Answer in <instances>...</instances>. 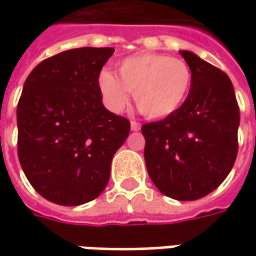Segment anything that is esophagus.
<instances>
[{
	"instance_id": "1",
	"label": "esophagus",
	"mask_w": 256,
	"mask_h": 256,
	"mask_svg": "<svg viewBox=\"0 0 256 256\" xmlns=\"http://www.w3.org/2000/svg\"><path fill=\"white\" fill-rule=\"evenodd\" d=\"M141 130V124L131 121V131H140Z\"/></svg>"
}]
</instances>
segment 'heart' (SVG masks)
<instances>
[{
  "label": "heart",
  "instance_id": "b5f03b06",
  "mask_svg": "<svg viewBox=\"0 0 256 256\" xmlns=\"http://www.w3.org/2000/svg\"><path fill=\"white\" fill-rule=\"evenodd\" d=\"M191 85L190 65L184 60L156 52L128 56L118 66V75L105 70L98 76L100 91L110 110L124 111L130 102V94H134L138 111L151 120L176 112Z\"/></svg>",
  "mask_w": 256,
  "mask_h": 256
}]
</instances>
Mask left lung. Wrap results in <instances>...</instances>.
I'll return each mask as SVG.
<instances>
[{"label": "left lung", "instance_id": "8db88e82", "mask_svg": "<svg viewBox=\"0 0 256 256\" xmlns=\"http://www.w3.org/2000/svg\"><path fill=\"white\" fill-rule=\"evenodd\" d=\"M180 54L192 71L191 90L176 112L144 125V158L161 194L195 201L215 191L231 172L240 108L228 75L191 51Z\"/></svg>", "mask_w": 256, "mask_h": 256}]
</instances>
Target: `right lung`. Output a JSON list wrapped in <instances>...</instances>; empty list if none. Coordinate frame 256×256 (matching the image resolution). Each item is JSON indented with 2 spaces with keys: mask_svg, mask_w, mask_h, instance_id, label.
Segmentation results:
<instances>
[{
  "mask_svg": "<svg viewBox=\"0 0 256 256\" xmlns=\"http://www.w3.org/2000/svg\"><path fill=\"white\" fill-rule=\"evenodd\" d=\"M114 48L84 46L46 58L25 81L16 108L18 158L45 200L75 206L110 181L130 121L102 104L98 76Z\"/></svg>",
  "mask_w": 256,
  "mask_h": 256,
  "instance_id": "right-lung-1",
  "label": "right lung"
}]
</instances>
